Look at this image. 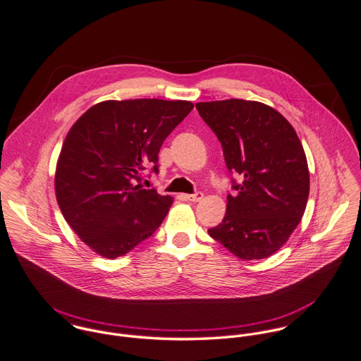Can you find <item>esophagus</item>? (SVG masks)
<instances>
[{
	"label": "esophagus",
	"mask_w": 361,
	"mask_h": 361,
	"mask_svg": "<svg viewBox=\"0 0 361 361\" xmlns=\"http://www.w3.org/2000/svg\"><path fill=\"white\" fill-rule=\"evenodd\" d=\"M202 198H204V194H202L201 191H198V192H195V194L187 195V200H188V201H192V202H200Z\"/></svg>",
	"instance_id": "obj_1"
}]
</instances>
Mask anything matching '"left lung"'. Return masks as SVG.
I'll list each match as a JSON object with an SVG mask.
<instances>
[{"label": "left lung", "instance_id": "8db88e82", "mask_svg": "<svg viewBox=\"0 0 361 361\" xmlns=\"http://www.w3.org/2000/svg\"><path fill=\"white\" fill-rule=\"evenodd\" d=\"M221 144L233 194L221 223L209 235L250 261L275 254L304 215L310 174L294 128L272 107L230 99L195 104Z\"/></svg>", "mask_w": 361, "mask_h": 361}]
</instances>
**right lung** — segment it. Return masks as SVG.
<instances>
[{"instance_id": "add662e5", "label": "right lung", "mask_w": 361, "mask_h": 361, "mask_svg": "<svg viewBox=\"0 0 361 361\" xmlns=\"http://www.w3.org/2000/svg\"><path fill=\"white\" fill-rule=\"evenodd\" d=\"M192 107L184 100H107L70 130L56 170L57 202L102 257L126 255L167 215L173 198L144 188L142 173L157 174L160 146Z\"/></svg>"}]
</instances>
